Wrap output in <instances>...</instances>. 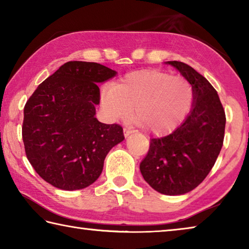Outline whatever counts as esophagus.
<instances>
[{
  "instance_id": "obj_1",
  "label": "esophagus",
  "mask_w": 249,
  "mask_h": 249,
  "mask_svg": "<svg viewBox=\"0 0 249 249\" xmlns=\"http://www.w3.org/2000/svg\"><path fill=\"white\" fill-rule=\"evenodd\" d=\"M133 133V130L132 129H129V128H124V135H125V137H127V136H129L130 134Z\"/></svg>"
}]
</instances>
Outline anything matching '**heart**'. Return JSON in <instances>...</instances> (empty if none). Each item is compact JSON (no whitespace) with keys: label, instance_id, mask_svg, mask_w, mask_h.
Listing matches in <instances>:
<instances>
[{"label":"heart","instance_id":"heart-1","mask_svg":"<svg viewBox=\"0 0 249 249\" xmlns=\"http://www.w3.org/2000/svg\"><path fill=\"white\" fill-rule=\"evenodd\" d=\"M193 102L191 83L180 75L158 70L126 74L116 86H105L101 105L109 121L134 116L140 125L155 135L174 130L190 111Z\"/></svg>","mask_w":249,"mask_h":249}]
</instances>
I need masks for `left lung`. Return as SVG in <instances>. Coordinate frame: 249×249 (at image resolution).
I'll list each match as a JSON object with an SVG mask.
<instances>
[{"label": "left lung", "instance_id": "obj_1", "mask_svg": "<svg viewBox=\"0 0 249 249\" xmlns=\"http://www.w3.org/2000/svg\"><path fill=\"white\" fill-rule=\"evenodd\" d=\"M167 64L191 83L193 107L175 132L151 138L140 169L156 191L179 196L196 189L213 168L224 141L226 117L216 90L203 75L181 61Z\"/></svg>", "mask_w": 249, "mask_h": 249}]
</instances>
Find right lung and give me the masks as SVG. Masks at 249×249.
I'll return each instance as SVG.
<instances>
[{"instance_id":"right-lung-1","label":"right lung","mask_w":249,"mask_h":249,"mask_svg":"<svg viewBox=\"0 0 249 249\" xmlns=\"http://www.w3.org/2000/svg\"><path fill=\"white\" fill-rule=\"evenodd\" d=\"M116 74L96 62L68 61L41 82L24 107L25 153L46 182L61 190L89 187L103 170L123 127L96 120L98 83Z\"/></svg>"}]
</instances>
